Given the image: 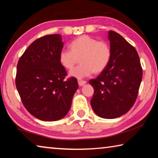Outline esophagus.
<instances>
[{
    "instance_id": "esophagus-1",
    "label": "esophagus",
    "mask_w": 158,
    "mask_h": 158,
    "mask_svg": "<svg viewBox=\"0 0 158 158\" xmlns=\"http://www.w3.org/2000/svg\"><path fill=\"white\" fill-rule=\"evenodd\" d=\"M78 83L79 86H84V85L86 83V81H84V80H78Z\"/></svg>"
}]
</instances>
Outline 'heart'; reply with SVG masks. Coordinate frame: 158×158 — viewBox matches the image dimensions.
<instances>
[{"mask_svg":"<svg viewBox=\"0 0 158 158\" xmlns=\"http://www.w3.org/2000/svg\"><path fill=\"white\" fill-rule=\"evenodd\" d=\"M112 50L106 41H98L88 35L80 36L70 44V49L61 50L59 61L66 69H72L80 58L79 65L69 72V76L81 79L91 76L95 72L103 71L110 63Z\"/></svg>","mask_w":158,"mask_h":158,"instance_id":"b5f03b06","label":"heart"}]
</instances>
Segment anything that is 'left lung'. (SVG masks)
I'll use <instances>...</instances> for the list:
<instances>
[{
  "label": "left lung",
  "mask_w": 158,
  "mask_h": 158,
  "mask_svg": "<svg viewBox=\"0 0 158 158\" xmlns=\"http://www.w3.org/2000/svg\"><path fill=\"white\" fill-rule=\"evenodd\" d=\"M112 57L107 67L89 83L94 89L91 100L98 116L114 119L134 106L143 77L139 54L121 35L109 31Z\"/></svg>",
  "instance_id": "1"
}]
</instances>
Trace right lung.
<instances>
[{
	"instance_id": "obj_1",
	"label": "right lung",
	"mask_w": 158,
	"mask_h": 158,
	"mask_svg": "<svg viewBox=\"0 0 158 158\" xmlns=\"http://www.w3.org/2000/svg\"><path fill=\"white\" fill-rule=\"evenodd\" d=\"M63 48L60 34L46 35L34 41L19 58L15 84L22 102L30 114L43 121L65 116L79 84L59 61Z\"/></svg>"
}]
</instances>
